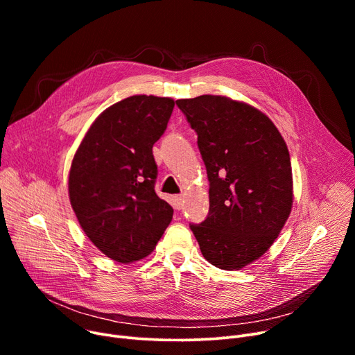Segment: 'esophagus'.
<instances>
[{
    "mask_svg": "<svg viewBox=\"0 0 355 355\" xmlns=\"http://www.w3.org/2000/svg\"><path fill=\"white\" fill-rule=\"evenodd\" d=\"M173 206L175 210H180L182 207V197L181 196H174L173 197Z\"/></svg>",
    "mask_w": 355,
    "mask_h": 355,
    "instance_id": "obj_1",
    "label": "esophagus"
}]
</instances>
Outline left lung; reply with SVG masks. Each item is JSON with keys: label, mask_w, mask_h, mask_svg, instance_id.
Returning a JSON list of instances; mask_svg holds the SVG:
<instances>
[{"label": "left lung", "mask_w": 355, "mask_h": 355, "mask_svg": "<svg viewBox=\"0 0 355 355\" xmlns=\"http://www.w3.org/2000/svg\"><path fill=\"white\" fill-rule=\"evenodd\" d=\"M175 103L196 130L210 182L209 214L190 229L211 265L241 269L272 246L291 214L288 146L273 122L248 103L213 95Z\"/></svg>", "instance_id": "8db88e82"}]
</instances>
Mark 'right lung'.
<instances>
[{
  "label": "right lung",
  "instance_id": "obj_1",
  "mask_svg": "<svg viewBox=\"0 0 355 355\" xmlns=\"http://www.w3.org/2000/svg\"><path fill=\"white\" fill-rule=\"evenodd\" d=\"M173 109V99L146 95L109 106L71 161V207L92 243L116 262L148 256L173 220V207L155 193L153 155Z\"/></svg>",
  "mask_w": 355,
  "mask_h": 355
}]
</instances>
